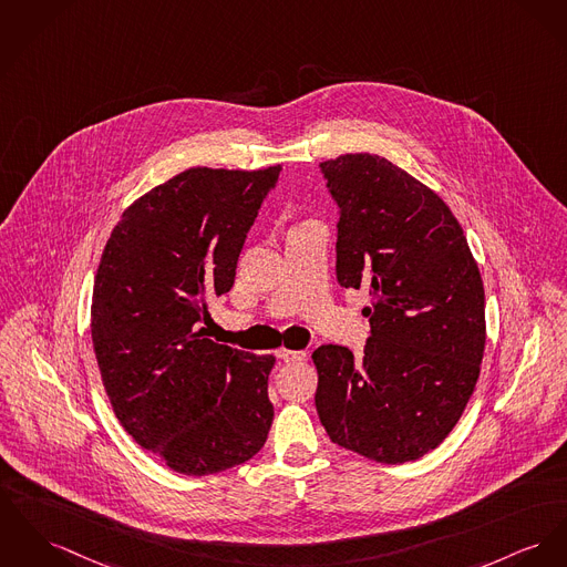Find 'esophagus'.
Listing matches in <instances>:
<instances>
[{
	"mask_svg": "<svg viewBox=\"0 0 567 567\" xmlns=\"http://www.w3.org/2000/svg\"><path fill=\"white\" fill-rule=\"evenodd\" d=\"M277 357H279L281 361H286V363H292V361H302V359L307 357V352H302V350H288V348H281V350L277 352Z\"/></svg>",
	"mask_w": 567,
	"mask_h": 567,
	"instance_id": "34e87169",
	"label": "esophagus"
}]
</instances>
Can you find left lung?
I'll use <instances>...</instances> for the list:
<instances>
[{"label":"left lung","instance_id":"obj_1","mask_svg":"<svg viewBox=\"0 0 567 567\" xmlns=\"http://www.w3.org/2000/svg\"><path fill=\"white\" fill-rule=\"evenodd\" d=\"M340 206L338 281L370 288L363 357L327 343L316 411L343 450L402 464L436 450L464 413L486 346L477 262L450 206L378 154L320 163Z\"/></svg>","mask_w":567,"mask_h":567}]
</instances>
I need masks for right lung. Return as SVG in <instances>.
<instances>
[{
  "label": "right lung",
  "mask_w": 567,
  "mask_h": 567,
  "mask_svg": "<svg viewBox=\"0 0 567 567\" xmlns=\"http://www.w3.org/2000/svg\"><path fill=\"white\" fill-rule=\"evenodd\" d=\"M281 165L190 167L135 199L103 249L92 343L122 427L169 468L204 477L247 462L272 423V354L208 340V301L236 262Z\"/></svg>",
  "instance_id": "1"
}]
</instances>
